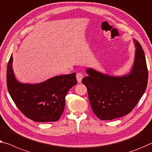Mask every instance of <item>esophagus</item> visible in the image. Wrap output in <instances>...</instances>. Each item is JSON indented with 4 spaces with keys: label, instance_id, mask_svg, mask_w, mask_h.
I'll list each match as a JSON object with an SVG mask.
<instances>
[{
    "label": "esophagus",
    "instance_id": "34e87169",
    "mask_svg": "<svg viewBox=\"0 0 152 152\" xmlns=\"http://www.w3.org/2000/svg\"><path fill=\"white\" fill-rule=\"evenodd\" d=\"M76 78L77 81H78V83H80L81 81H82V79L83 78V74L82 73H77L76 74Z\"/></svg>",
    "mask_w": 152,
    "mask_h": 152
}]
</instances>
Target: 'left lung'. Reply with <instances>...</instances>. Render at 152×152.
Listing matches in <instances>:
<instances>
[{
  "mask_svg": "<svg viewBox=\"0 0 152 152\" xmlns=\"http://www.w3.org/2000/svg\"><path fill=\"white\" fill-rule=\"evenodd\" d=\"M134 60L130 72L120 76H110L87 68L86 86L93 111L101 120H112L132 111L145 91L148 71L141 44L134 39Z\"/></svg>",
  "mask_w": 152,
  "mask_h": 152,
  "instance_id": "obj_1",
  "label": "left lung"
}]
</instances>
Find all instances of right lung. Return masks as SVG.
I'll list each match as a JSON object with an SVG mask.
<instances>
[{
  "label": "right lung",
  "instance_id": "right-lung-1",
  "mask_svg": "<svg viewBox=\"0 0 152 152\" xmlns=\"http://www.w3.org/2000/svg\"><path fill=\"white\" fill-rule=\"evenodd\" d=\"M12 63L11 54L7 69V85L19 110L34 121H58L64 110L67 92L76 85V74L54 76L40 83H22L15 78Z\"/></svg>",
  "mask_w": 152,
  "mask_h": 152
}]
</instances>
